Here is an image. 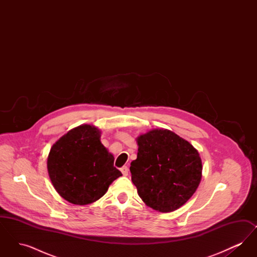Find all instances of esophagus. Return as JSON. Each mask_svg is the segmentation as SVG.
Masks as SVG:
<instances>
[{
	"label": "esophagus",
	"instance_id": "esophagus-1",
	"mask_svg": "<svg viewBox=\"0 0 257 257\" xmlns=\"http://www.w3.org/2000/svg\"><path fill=\"white\" fill-rule=\"evenodd\" d=\"M120 171L122 172V174L124 176H127V175H128V171H129V170H128V168H127V167H122V168L120 169Z\"/></svg>",
	"mask_w": 257,
	"mask_h": 257
}]
</instances>
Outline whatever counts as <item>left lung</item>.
Returning <instances> with one entry per match:
<instances>
[{
    "mask_svg": "<svg viewBox=\"0 0 257 257\" xmlns=\"http://www.w3.org/2000/svg\"><path fill=\"white\" fill-rule=\"evenodd\" d=\"M131 163L132 182L143 201L156 211L172 212L184 205L200 183L202 163L195 147L167 129H154L137 139Z\"/></svg>",
    "mask_w": 257,
    "mask_h": 257,
    "instance_id": "1",
    "label": "left lung"
}]
</instances>
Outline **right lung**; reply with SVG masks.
Segmentation results:
<instances>
[{
	"instance_id": "1",
	"label": "right lung",
	"mask_w": 257,
	"mask_h": 257,
	"mask_svg": "<svg viewBox=\"0 0 257 257\" xmlns=\"http://www.w3.org/2000/svg\"><path fill=\"white\" fill-rule=\"evenodd\" d=\"M95 126L80 125L51 147L47 169L59 195L70 203L86 205L104 196L122 173L113 167V156L100 142Z\"/></svg>"
}]
</instances>
